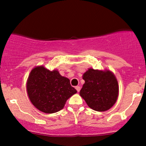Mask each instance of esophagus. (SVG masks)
Masks as SVG:
<instances>
[{
	"label": "esophagus",
	"mask_w": 146,
	"mask_h": 146,
	"mask_svg": "<svg viewBox=\"0 0 146 146\" xmlns=\"http://www.w3.org/2000/svg\"><path fill=\"white\" fill-rule=\"evenodd\" d=\"M75 89L77 90V91H78V92H80V87L78 86H75Z\"/></svg>",
	"instance_id": "obj_1"
}]
</instances>
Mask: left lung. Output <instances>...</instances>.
Wrapping results in <instances>:
<instances>
[{
    "label": "left lung",
    "instance_id": "1",
    "mask_svg": "<svg viewBox=\"0 0 146 146\" xmlns=\"http://www.w3.org/2000/svg\"><path fill=\"white\" fill-rule=\"evenodd\" d=\"M85 81L80 94L88 106L96 111H106L115 104L119 93L118 82L110 71L89 68L83 75Z\"/></svg>",
    "mask_w": 146,
    "mask_h": 146
}]
</instances>
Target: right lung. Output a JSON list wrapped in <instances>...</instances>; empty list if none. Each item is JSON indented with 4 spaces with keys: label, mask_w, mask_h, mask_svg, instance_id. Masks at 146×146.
I'll use <instances>...</instances> for the list:
<instances>
[{
    "label": "right lung",
    "mask_w": 146,
    "mask_h": 146,
    "mask_svg": "<svg viewBox=\"0 0 146 146\" xmlns=\"http://www.w3.org/2000/svg\"><path fill=\"white\" fill-rule=\"evenodd\" d=\"M27 90L33 106L45 113L60 111L66 100L77 93L68 78L60 75L58 71H50L42 66L31 71Z\"/></svg>",
    "instance_id": "add662e5"
}]
</instances>
